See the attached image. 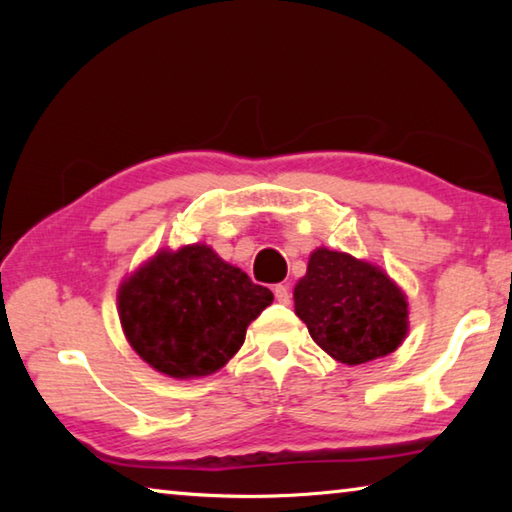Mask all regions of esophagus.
Returning a JSON list of instances; mask_svg holds the SVG:
<instances>
[{
    "label": "esophagus",
    "mask_w": 512,
    "mask_h": 512,
    "mask_svg": "<svg viewBox=\"0 0 512 512\" xmlns=\"http://www.w3.org/2000/svg\"><path fill=\"white\" fill-rule=\"evenodd\" d=\"M273 293H275V300L282 302V305H289V302H291V291H289L287 284H277Z\"/></svg>",
    "instance_id": "obj_1"
}]
</instances>
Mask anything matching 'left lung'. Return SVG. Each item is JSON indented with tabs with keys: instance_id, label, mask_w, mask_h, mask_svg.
<instances>
[{
	"instance_id": "left-lung-1",
	"label": "left lung",
	"mask_w": 512,
	"mask_h": 512,
	"mask_svg": "<svg viewBox=\"0 0 512 512\" xmlns=\"http://www.w3.org/2000/svg\"><path fill=\"white\" fill-rule=\"evenodd\" d=\"M293 300L311 339L348 366L386 357L406 336L404 293L384 271L352 255L314 250Z\"/></svg>"
}]
</instances>
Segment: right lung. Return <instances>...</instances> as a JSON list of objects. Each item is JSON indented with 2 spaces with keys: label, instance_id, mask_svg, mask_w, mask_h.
I'll use <instances>...</instances> for the list:
<instances>
[{
  "label": "right lung",
  "instance_id": "right-lung-1",
  "mask_svg": "<svg viewBox=\"0 0 512 512\" xmlns=\"http://www.w3.org/2000/svg\"><path fill=\"white\" fill-rule=\"evenodd\" d=\"M273 302L237 266L207 246L160 253L121 284L119 318L128 343L164 375L205 377L244 345L246 327Z\"/></svg>",
  "mask_w": 512,
  "mask_h": 512
}]
</instances>
